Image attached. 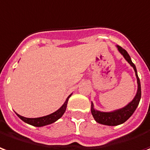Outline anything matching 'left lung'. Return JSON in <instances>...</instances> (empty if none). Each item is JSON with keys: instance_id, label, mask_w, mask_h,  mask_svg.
<instances>
[{"instance_id": "8db88e82", "label": "left lung", "mask_w": 150, "mask_h": 150, "mask_svg": "<svg viewBox=\"0 0 150 150\" xmlns=\"http://www.w3.org/2000/svg\"><path fill=\"white\" fill-rule=\"evenodd\" d=\"M117 50L119 51V52L126 60V62L130 64L131 66L133 68V69H134L135 75H136L137 77V93L135 95V97L128 105H126L123 108L119 109V110H113V111H110V112H102V111L97 110L94 108L93 103L92 102L91 112L95 121H97L98 123L105 125H110V126L118 125L122 124V123H124V122L127 121L128 119L133 115L134 111L136 110L137 107L138 106V104H139L141 97H142L141 83H140V79L138 77V75H137V72L135 64L132 62L131 57H129L126 50L122 49L119 45H117Z\"/></svg>"}]
</instances>
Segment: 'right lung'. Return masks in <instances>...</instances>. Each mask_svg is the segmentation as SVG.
Wrapping results in <instances>:
<instances>
[{
    "instance_id": "right-lung-1",
    "label": "right lung",
    "mask_w": 150,
    "mask_h": 150,
    "mask_svg": "<svg viewBox=\"0 0 150 150\" xmlns=\"http://www.w3.org/2000/svg\"><path fill=\"white\" fill-rule=\"evenodd\" d=\"M72 94L73 93H71L68 97L67 99L64 101V103L62 105L60 109H58L57 111L52 112L51 114H49V115L40 117H36V118H29V117H25L19 115V114H17V112L16 113H17V115L23 121H25V123H27V124L31 125H33V126H36V127H42V126H45V125H48L52 124L53 122L57 121L63 116L65 110H66L69 98H70Z\"/></svg>"
}]
</instances>
